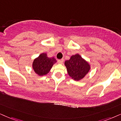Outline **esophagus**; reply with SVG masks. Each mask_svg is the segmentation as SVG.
I'll list each match as a JSON object with an SVG mask.
<instances>
[{
    "instance_id": "34e87169",
    "label": "esophagus",
    "mask_w": 121,
    "mask_h": 121,
    "mask_svg": "<svg viewBox=\"0 0 121 121\" xmlns=\"http://www.w3.org/2000/svg\"><path fill=\"white\" fill-rule=\"evenodd\" d=\"M58 63L59 64H62V63H63L64 62V59H61V60H58L57 61Z\"/></svg>"
}]
</instances>
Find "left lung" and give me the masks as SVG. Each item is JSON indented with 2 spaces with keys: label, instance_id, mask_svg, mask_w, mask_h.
I'll list each match as a JSON object with an SVG mask.
<instances>
[{
  "label": "left lung",
  "instance_id": "left-lung-1",
  "mask_svg": "<svg viewBox=\"0 0 121 121\" xmlns=\"http://www.w3.org/2000/svg\"><path fill=\"white\" fill-rule=\"evenodd\" d=\"M68 75L72 79L80 81L89 73L91 65L79 53L72 55L69 60L65 61Z\"/></svg>",
  "mask_w": 121,
  "mask_h": 121
}]
</instances>
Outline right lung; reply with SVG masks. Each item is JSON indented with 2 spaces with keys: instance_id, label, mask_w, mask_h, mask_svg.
<instances>
[{
  "instance_id": "add662e5",
  "label": "right lung",
  "mask_w": 121,
  "mask_h": 121,
  "mask_svg": "<svg viewBox=\"0 0 121 121\" xmlns=\"http://www.w3.org/2000/svg\"><path fill=\"white\" fill-rule=\"evenodd\" d=\"M57 62L54 57H48L46 53H41L34 59L32 62V69L39 76L46 75L49 73L53 65Z\"/></svg>"
}]
</instances>
